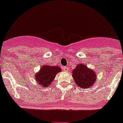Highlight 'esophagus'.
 Instances as JSON below:
<instances>
[{"label": "esophagus", "instance_id": "esophagus-1", "mask_svg": "<svg viewBox=\"0 0 123 123\" xmlns=\"http://www.w3.org/2000/svg\"><path fill=\"white\" fill-rule=\"evenodd\" d=\"M63 69H64V71H68L69 70V68H68V67H66V66L64 67Z\"/></svg>", "mask_w": 123, "mask_h": 123}]
</instances>
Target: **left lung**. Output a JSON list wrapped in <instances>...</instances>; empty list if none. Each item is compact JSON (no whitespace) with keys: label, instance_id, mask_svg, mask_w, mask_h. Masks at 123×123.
<instances>
[{"label":"left lung","instance_id":"8db88e82","mask_svg":"<svg viewBox=\"0 0 123 123\" xmlns=\"http://www.w3.org/2000/svg\"><path fill=\"white\" fill-rule=\"evenodd\" d=\"M72 75L76 84L81 88L90 87L96 80L95 72L83 64L76 66V68L73 71Z\"/></svg>","mask_w":123,"mask_h":123}]
</instances>
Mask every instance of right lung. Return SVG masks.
Masks as SVG:
<instances>
[{
  "label": "right lung",
  "mask_w": 123,
  "mask_h": 123,
  "mask_svg": "<svg viewBox=\"0 0 123 123\" xmlns=\"http://www.w3.org/2000/svg\"><path fill=\"white\" fill-rule=\"evenodd\" d=\"M61 71V68L59 66H50L44 65L39 71V73L36 74L35 80L39 85L43 86H49L54 80L55 76Z\"/></svg>",
  "instance_id": "obj_1"
}]
</instances>
